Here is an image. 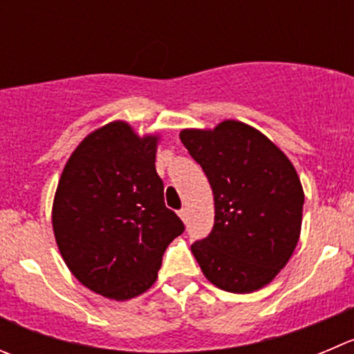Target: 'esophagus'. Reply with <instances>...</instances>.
<instances>
[{
  "instance_id": "34e87169",
  "label": "esophagus",
  "mask_w": 354,
  "mask_h": 354,
  "mask_svg": "<svg viewBox=\"0 0 354 354\" xmlns=\"http://www.w3.org/2000/svg\"><path fill=\"white\" fill-rule=\"evenodd\" d=\"M178 216H180V218L183 219V221H187V218H188L187 209H180V211H178Z\"/></svg>"
}]
</instances>
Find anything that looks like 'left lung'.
Listing matches in <instances>:
<instances>
[{
    "instance_id": "8db88e82",
    "label": "left lung",
    "mask_w": 354,
    "mask_h": 354,
    "mask_svg": "<svg viewBox=\"0 0 354 354\" xmlns=\"http://www.w3.org/2000/svg\"><path fill=\"white\" fill-rule=\"evenodd\" d=\"M180 140L201 164L214 195V226L192 252L205 279L247 294L272 282L297 245L304 192L292 162L240 121L183 129Z\"/></svg>"
}]
</instances>
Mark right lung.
<instances>
[{
  "instance_id": "1",
  "label": "right lung",
  "mask_w": 354,
  "mask_h": 354,
  "mask_svg": "<svg viewBox=\"0 0 354 354\" xmlns=\"http://www.w3.org/2000/svg\"><path fill=\"white\" fill-rule=\"evenodd\" d=\"M157 142L128 122H109L79 143L58 181L51 212L58 250L82 286L109 299L149 290L164 250L185 230L164 204Z\"/></svg>"
}]
</instances>
